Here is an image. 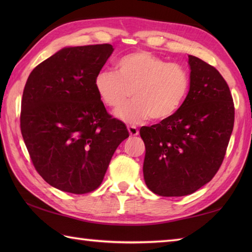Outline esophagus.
Masks as SVG:
<instances>
[{"label": "esophagus", "instance_id": "esophagus-1", "mask_svg": "<svg viewBox=\"0 0 252 252\" xmlns=\"http://www.w3.org/2000/svg\"><path fill=\"white\" fill-rule=\"evenodd\" d=\"M127 131H129L131 136H136V135H138V133H140V131H138L137 127L134 126H127Z\"/></svg>", "mask_w": 252, "mask_h": 252}]
</instances>
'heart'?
<instances>
[{"mask_svg":"<svg viewBox=\"0 0 252 252\" xmlns=\"http://www.w3.org/2000/svg\"><path fill=\"white\" fill-rule=\"evenodd\" d=\"M94 88L103 104L115 110L126 102L132 90L133 100L116 116L136 125L151 117L163 121L175 115L189 93L190 77L182 65L138 51L122 56L116 63V71H99Z\"/></svg>","mask_w":252,"mask_h":252,"instance_id":"b5f03b06","label":"heart"}]
</instances>
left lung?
<instances>
[{
	"instance_id": "obj_1",
	"label": "left lung",
	"mask_w": 252,
	"mask_h": 252,
	"mask_svg": "<svg viewBox=\"0 0 252 252\" xmlns=\"http://www.w3.org/2000/svg\"><path fill=\"white\" fill-rule=\"evenodd\" d=\"M190 89L180 110L142 126L144 180L155 194L181 197L199 189L221 167L234 126V103L215 67L189 55Z\"/></svg>"
}]
</instances>
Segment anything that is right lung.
<instances>
[{
    "label": "right lung",
    "instance_id": "right-lung-1",
    "mask_svg": "<svg viewBox=\"0 0 252 252\" xmlns=\"http://www.w3.org/2000/svg\"><path fill=\"white\" fill-rule=\"evenodd\" d=\"M112 52L110 44L63 47L26 82L21 134L37 173L60 190L87 194L97 189L117 147L129 137L94 88Z\"/></svg>",
    "mask_w": 252,
    "mask_h": 252
}]
</instances>
